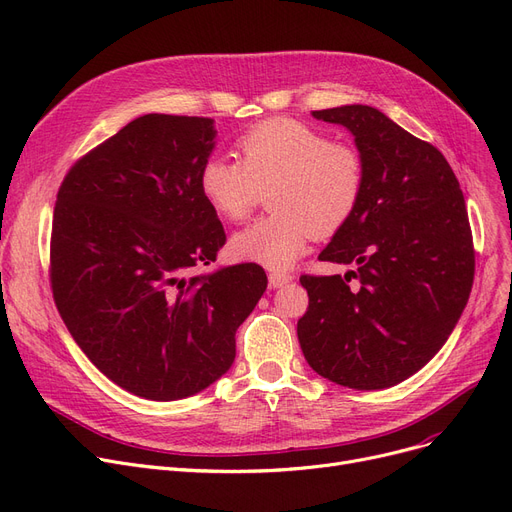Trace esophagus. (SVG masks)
Here are the masks:
<instances>
[{
  "mask_svg": "<svg viewBox=\"0 0 512 512\" xmlns=\"http://www.w3.org/2000/svg\"><path fill=\"white\" fill-rule=\"evenodd\" d=\"M294 276L292 274H284V272H270V276H267V280H270V286L272 288H282L284 284H288Z\"/></svg>",
  "mask_w": 512,
  "mask_h": 512,
  "instance_id": "obj_1",
  "label": "esophagus"
}]
</instances>
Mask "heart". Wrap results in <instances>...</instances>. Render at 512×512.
Here are the masks:
<instances>
[{
	"mask_svg": "<svg viewBox=\"0 0 512 512\" xmlns=\"http://www.w3.org/2000/svg\"><path fill=\"white\" fill-rule=\"evenodd\" d=\"M238 157L211 155L199 172L207 205L226 222H242L263 188L272 213L232 236L236 259L286 272L311 234L326 238L355 215L367 182L361 151L330 141L326 132L290 118H272L242 132Z\"/></svg>",
	"mask_w": 512,
	"mask_h": 512,
	"instance_id": "heart-1",
	"label": "heart"
}]
</instances>
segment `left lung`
Segmentation results:
<instances>
[{
	"label": "left lung",
	"mask_w": 512,
	"mask_h": 512,
	"mask_svg": "<svg viewBox=\"0 0 512 512\" xmlns=\"http://www.w3.org/2000/svg\"><path fill=\"white\" fill-rule=\"evenodd\" d=\"M313 116L353 132L367 182L351 222L319 255L357 270L301 276L309 307L299 342L330 382L390 388L440 351L469 301L475 251L465 197L446 157L375 107Z\"/></svg>",
	"instance_id": "8db88e82"
}]
</instances>
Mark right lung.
<instances>
[{"instance_id": "right-lung-1", "label": "right lung", "mask_w": 512, "mask_h": 512, "mask_svg": "<svg viewBox=\"0 0 512 512\" xmlns=\"http://www.w3.org/2000/svg\"><path fill=\"white\" fill-rule=\"evenodd\" d=\"M213 137L211 118L132 120L68 170L53 209L49 282L68 332L103 375L149 400L222 378L267 288L257 263L188 276L226 242L199 188Z\"/></svg>"}]
</instances>
